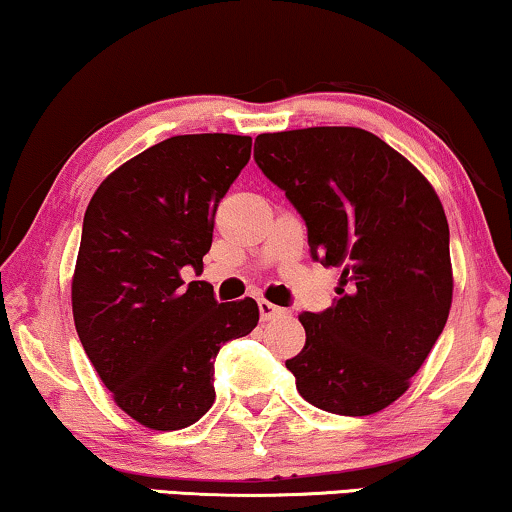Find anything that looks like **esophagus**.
<instances>
[{"mask_svg": "<svg viewBox=\"0 0 512 512\" xmlns=\"http://www.w3.org/2000/svg\"><path fill=\"white\" fill-rule=\"evenodd\" d=\"M258 312H261V319L263 321H272V319L286 317L284 307L272 305V303H268V300H258Z\"/></svg>", "mask_w": 512, "mask_h": 512, "instance_id": "esophagus-1", "label": "esophagus"}]
</instances>
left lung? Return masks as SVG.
<instances>
[{
    "instance_id": "8db88e82",
    "label": "left lung",
    "mask_w": 512,
    "mask_h": 512,
    "mask_svg": "<svg viewBox=\"0 0 512 512\" xmlns=\"http://www.w3.org/2000/svg\"><path fill=\"white\" fill-rule=\"evenodd\" d=\"M254 160L303 216L314 261L342 270L335 305L300 314L305 347L286 361L300 396L333 415L384 410L450 314V228L436 191L361 128L268 132Z\"/></svg>"
}]
</instances>
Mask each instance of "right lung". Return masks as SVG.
<instances>
[{
  "instance_id": "obj_1",
  "label": "right lung",
  "mask_w": 512,
  "mask_h": 512,
  "mask_svg": "<svg viewBox=\"0 0 512 512\" xmlns=\"http://www.w3.org/2000/svg\"><path fill=\"white\" fill-rule=\"evenodd\" d=\"M251 158V137L179 135L111 172L83 216L72 279L81 345L139 424L177 431L214 403V359L258 324L254 298L219 303L202 272L216 207Z\"/></svg>"
}]
</instances>
